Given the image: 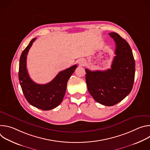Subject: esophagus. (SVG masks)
Listing matches in <instances>:
<instances>
[{"label": "esophagus", "instance_id": "1", "mask_svg": "<svg viewBox=\"0 0 150 150\" xmlns=\"http://www.w3.org/2000/svg\"><path fill=\"white\" fill-rule=\"evenodd\" d=\"M79 65H84V62L82 60H80L79 61Z\"/></svg>", "mask_w": 150, "mask_h": 150}]
</instances>
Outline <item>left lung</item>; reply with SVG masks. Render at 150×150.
<instances>
[{"label": "left lung", "instance_id": "1", "mask_svg": "<svg viewBox=\"0 0 150 150\" xmlns=\"http://www.w3.org/2000/svg\"><path fill=\"white\" fill-rule=\"evenodd\" d=\"M116 43L111 69L91 71L85 69L88 90L98 103L112 106L123 100L131 91L135 72L132 51L128 42L116 33H109Z\"/></svg>", "mask_w": 150, "mask_h": 150}]
</instances>
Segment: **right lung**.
I'll use <instances>...</instances> for the list:
<instances>
[{"label": "right lung", "instance_id": "obj_1", "mask_svg": "<svg viewBox=\"0 0 150 150\" xmlns=\"http://www.w3.org/2000/svg\"><path fill=\"white\" fill-rule=\"evenodd\" d=\"M36 38H33L21 55L19 66V80L23 94L33 106L42 110L56 108L65 94L67 82L77 67L76 65L60 72L46 84H38L30 78L27 69V56Z\"/></svg>", "mask_w": 150, "mask_h": 150}]
</instances>
